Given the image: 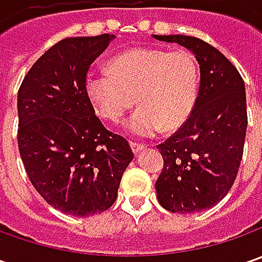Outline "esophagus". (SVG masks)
Here are the masks:
<instances>
[{"label":"esophagus","instance_id":"obj_1","mask_svg":"<svg viewBox=\"0 0 262 262\" xmlns=\"http://www.w3.org/2000/svg\"><path fill=\"white\" fill-rule=\"evenodd\" d=\"M129 144H131V148H133V151H134V153H138V151H141V150H144V148H146L144 144H141V143H136V141H131Z\"/></svg>","mask_w":262,"mask_h":262}]
</instances>
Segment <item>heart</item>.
Listing matches in <instances>:
<instances>
[{
  "label": "heart",
  "instance_id": "1",
  "mask_svg": "<svg viewBox=\"0 0 262 262\" xmlns=\"http://www.w3.org/2000/svg\"><path fill=\"white\" fill-rule=\"evenodd\" d=\"M108 71H92L84 81L96 114L118 122L137 105L126 122L136 137L176 129L191 116L198 97V67L186 51L138 48L116 55Z\"/></svg>",
  "mask_w": 262,
  "mask_h": 262
}]
</instances>
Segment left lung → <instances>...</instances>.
I'll use <instances>...</instances> for the list:
<instances>
[{
	"label": "left lung",
	"instance_id": "1",
	"mask_svg": "<svg viewBox=\"0 0 262 262\" xmlns=\"http://www.w3.org/2000/svg\"><path fill=\"white\" fill-rule=\"evenodd\" d=\"M153 37L189 49L200 64L192 114L157 146L163 156L156 181L160 206L192 214L216 206L236 179L248 125L245 84L235 66L204 40L184 35Z\"/></svg>",
	"mask_w": 262,
	"mask_h": 262
}]
</instances>
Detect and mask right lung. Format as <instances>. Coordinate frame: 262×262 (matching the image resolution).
<instances>
[{"label": "right lung", "instance_id": "obj_1", "mask_svg": "<svg viewBox=\"0 0 262 262\" xmlns=\"http://www.w3.org/2000/svg\"><path fill=\"white\" fill-rule=\"evenodd\" d=\"M114 37L59 40L32 66L17 95V141L27 176L49 206L70 216L107 210L134 159L125 138L96 116L84 90L89 68Z\"/></svg>", "mask_w": 262, "mask_h": 262}]
</instances>
